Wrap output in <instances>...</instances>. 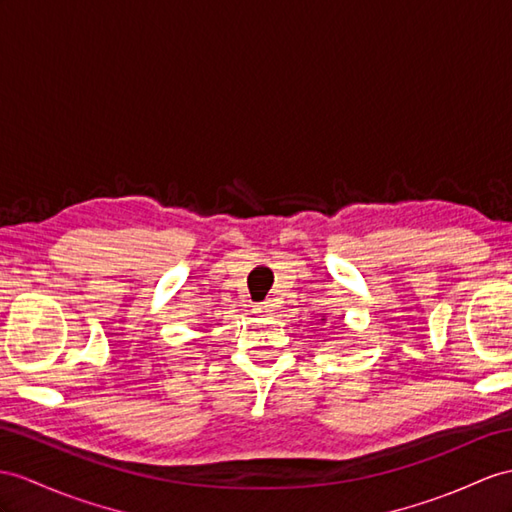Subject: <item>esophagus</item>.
<instances>
[{"mask_svg":"<svg viewBox=\"0 0 512 512\" xmlns=\"http://www.w3.org/2000/svg\"><path fill=\"white\" fill-rule=\"evenodd\" d=\"M256 310H258V313H265V315H269V313H273V310H276V304H273L271 299H267V302L258 304V306H256Z\"/></svg>","mask_w":512,"mask_h":512,"instance_id":"34e87169","label":"esophagus"}]
</instances>
